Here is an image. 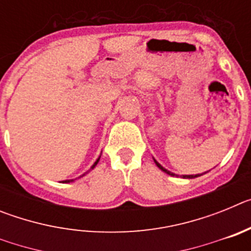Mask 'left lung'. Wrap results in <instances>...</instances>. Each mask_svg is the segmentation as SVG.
Here are the masks:
<instances>
[{"label":"left lung","instance_id":"obj_1","mask_svg":"<svg viewBox=\"0 0 251 251\" xmlns=\"http://www.w3.org/2000/svg\"><path fill=\"white\" fill-rule=\"evenodd\" d=\"M154 162H156L157 167H158L159 170L163 171V172H165V174L170 175V176H175V174H172V172H170V171H168V170H166L165 167H162V166L159 165V163H158V162L156 161V159H154ZM199 176H201V175H200V174H199V175H183L182 177H183V178H195V177H199Z\"/></svg>","mask_w":251,"mask_h":251}]
</instances>
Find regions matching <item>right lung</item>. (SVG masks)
<instances>
[{
	"mask_svg": "<svg viewBox=\"0 0 251 251\" xmlns=\"http://www.w3.org/2000/svg\"><path fill=\"white\" fill-rule=\"evenodd\" d=\"M99 159H100V157H99V158L94 162V165L92 166V170H93V168L95 167V166H97V163H98V162H99ZM83 176H84V175H83ZM72 181H74V179H66V181H64V182H65V183H69V182H72Z\"/></svg>",
	"mask_w": 251,
	"mask_h": 251,
	"instance_id": "add662e5",
	"label": "right lung"
}]
</instances>
